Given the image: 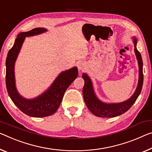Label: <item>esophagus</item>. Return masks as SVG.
Wrapping results in <instances>:
<instances>
[{"mask_svg": "<svg viewBox=\"0 0 152 152\" xmlns=\"http://www.w3.org/2000/svg\"><path fill=\"white\" fill-rule=\"evenodd\" d=\"M78 67L79 70L83 71L85 69V64L83 63V62H80V63H79L78 64Z\"/></svg>", "mask_w": 152, "mask_h": 152, "instance_id": "34e87169", "label": "esophagus"}]
</instances>
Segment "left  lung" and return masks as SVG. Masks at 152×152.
Masks as SVG:
<instances>
[{
    "instance_id": "8db88e82",
    "label": "left lung",
    "mask_w": 152,
    "mask_h": 152,
    "mask_svg": "<svg viewBox=\"0 0 152 152\" xmlns=\"http://www.w3.org/2000/svg\"><path fill=\"white\" fill-rule=\"evenodd\" d=\"M133 42L134 53L139 65V81L135 91L129 99L121 103H107L102 102L95 95L91 78L86 74L84 73L83 74L82 77L85 80V85L83 90L84 100L88 110L96 116L112 118L124 114L131 107L134 103L136 102L137 97L140 95L143 83V61H142L141 53L137 49V40L135 37L133 38Z\"/></svg>"
}]
</instances>
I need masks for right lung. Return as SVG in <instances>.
<instances>
[{
  "label": "right lung",
  "mask_w": 152,
  "mask_h": 152,
  "mask_svg": "<svg viewBox=\"0 0 152 152\" xmlns=\"http://www.w3.org/2000/svg\"><path fill=\"white\" fill-rule=\"evenodd\" d=\"M44 28H37L18 35L13 47L9 50L6 59V86L9 97L21 112L31 117L49 116L56 112L61 104L66 89L77 78L78 68H72L59 74L49 88L37 97L28 99L20 95L15 86V63L26 37L47 32Z\"/></svg>",
  "instance_id": "obj_1"
}]
</instances>
